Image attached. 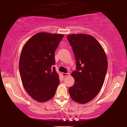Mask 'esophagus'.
<instances>
[{
    "label": "esophagus",
    "instance_id": "34e87169",
    "mask_svg": "<svg viewBox=\"0 0 127 127\" xmlns=\"http://www.w3.org/2000/svg\"><path fill=\"white\" fill-rule=\"evenodd\" d=\"M62 76H64V77H65V76H67L69 75V73H62Z\"/></svg>",
    "mask_w": 127,
    "mask_h": 127
}]
</instances>
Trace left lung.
<instances>
[{
  "instance_id": "obj_1",
  "label": "left lung",
  "mask_w": 127,
  "mask_h": 127,
  "mask_svg": "<svg viewBox=\"0 0 127 127\" xmlns=\"http://www.w3.org/2000/svg\"><path fill=\"white\" fill-rule=\"evenodd\" d=\"M76 59V70L72 73L73 86L69 88L74 101L88 103L99 93L107 70L106 55L93 36L72 34L67 36Z\"/></svg>"
}]
</instances>
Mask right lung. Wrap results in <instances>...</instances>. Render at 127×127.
Listing matches in <instances>:
<instances>
[{
    "mask_svg": "<svg viewBox=\"0 0 127 127\" xmlns=\"http://www.w3.org/2000/svg\"><path fill=\"white\" fill-rule=\"evenodd\" d=\"M64 35L41 32L34 34L24 45L19 61L22 84L27 93L42 102L54 96L60 84L55 51Z\"/></svg>",
    "mask_w": 127,
    "mask_h": 127,
    "instance_id": "right-lung-1",
    "label": "right lung"
}]
</instances>
